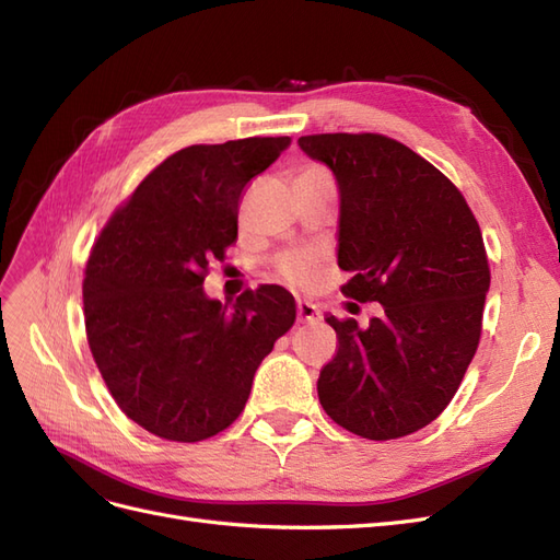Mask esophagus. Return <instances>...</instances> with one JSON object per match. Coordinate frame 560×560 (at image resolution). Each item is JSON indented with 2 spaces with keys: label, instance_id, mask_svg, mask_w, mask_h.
I'll use <instances>...</instances> for the list:
<instances>
[{
  "label": "esophagus",
  "instance_id": "1",
  "mask_svg": "<svg viewBox=\"0 0 560 560\" xmlns=\"http://www.w3.org/2000/svg\"><path fill=\"white\" fill-rule=\"evenodd\" d=\"M296 315H299V322H303V325H317V322L322 319L319 308L311 301H296Z\"/></svg>",
  "mask_w": 560,
  "mask_h": 560
}]
</instances>
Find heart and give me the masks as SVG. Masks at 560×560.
Instances as JSON below:
<instances>
[{
	"mask_svg": "<svg viewBox=\"0 0 560 560\" xmlns=\"http://www.w3.org/2000/svg\"><path fill=\"white\" fill-rule=\"evenodd\" d=\"M315 175H329V173L319 165H306V167H301V173H299V177H315ZM315 270H317L315 254H290V257H284L280 264L282 278L292 284L311 282Z\"/></svg>",
	"mask_w": 560,
	"mask_h": 560,
	"instance_id": "heart-1",
	"label": "heart"
}]
</instances>
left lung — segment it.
<instances>
[{
  "mask_svg": "<svg viewBox=\"0 0 560 560\" xmlns=\"http://www.w3.org/2000/svg\"><path fill=\"white\" fill-rule=\"evenodd\" d=\"M299 147L338 184L341 292L383 306L366 329L327 317L338 350L319 371L322 409L374 442L418 432L446 409L479 346L481 229L446 175L385 135H306Z\"/></svg>",
  "mask_w": 560,
  "mask_h": 560,
  "instance_id": "8db88e82",
  "label": "left lung"
}]
</instances>
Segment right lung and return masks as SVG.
I'll use <instances>...</instances> for the list:
<instances>
[{"instance_id": "1", "label": "right lung", "mask_w": 560, "mask_h": 560, "mask_svg": "<svg viewBox=\"0 0 560 560\" xmlns=\"http://www.w3.org/2000/svg\"><path fill=\"white\" fill-rule=\"evenodd\" d=\"M290 142L186 147L100 231L83 278L89 346L118 409L151 434L191 444L226 430L294 325V296L278 284L241 294L231 311L202 292L210 264L238 238L247 182Z\"/></svg>"}]
</instances>
